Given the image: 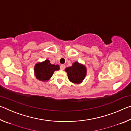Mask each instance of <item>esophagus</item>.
I'll return each mask as SVG.
<instances>
[{"label": "esophagus", "mask_w": 131, "mask_h": 131, "mask_svg": "<svg viewBox=\"0 0 131 131\" xmlns=\"http://www.w3.org/2000/svg\"><path fill=\"white\" fill-rule=\"evenodd\" d=\"M65 68V65H61V66H60V69L61 70H64V69Z\"/></svg>", "instance_id": "34e87169"}]
</instances>
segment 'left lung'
<instances>
[{
	"instance_id": "obj_1",
	"label": "left lung",
	"mask_w": 131,
	"mask_h": 131,
	"mask_svg": "<svg viewBox=\"0 0 131 131\" xmlns=\"http://www.w3.org/2000/svg\"><path fill=\"white\" fill-rule=\"evenodd\" d=\"M68 73V78L70 81L74 84H80L87 75V68L82 63L74 62L72 65L65 69Z\"/></svg>"
}]
</instances>
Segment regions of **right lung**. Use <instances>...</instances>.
<instances>
[{
  "label": "right lung",
  "mask_w": 131,
  "mask_h": 131,
  "mask_svg": "<svg viewBox=\"0 0 131 131\" xmlns=\"http://www.w3.org/2000/svg\"><path fill=\"white\" fill-rule=\"evenodd\" d=\"M59 70V66L51 64L48 59L37 63L34 66V73L36 78L43 82L48 81L52 76L55 71Z\"/></svg>",
  "instance_id": "obj_1"
}]
</instances>
